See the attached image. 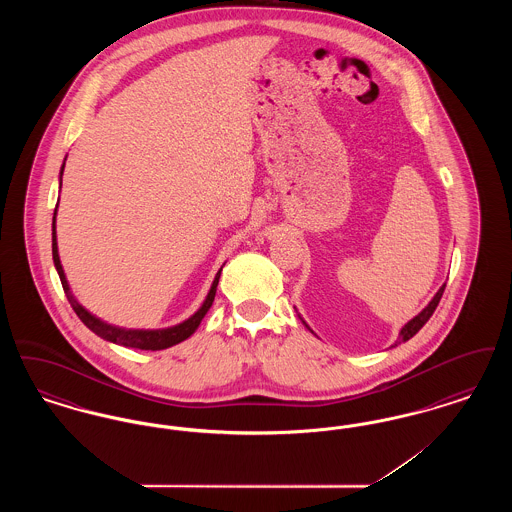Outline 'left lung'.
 <instances>
[{
    "instance_id": "1",
    "label": "left lung",
    "mask_w": 512,
    "mask_h": 512,
    "mask_svg": "<svg viewBox=\"0 0 512 512\" xmlns=\"http://www.w3.org/2000/svg\"><path fill=\"white\" fill-rule=\"evenodd\" d=\"M443 290H445V284L439 288L438 293L434 295V299L413 318V320H409L403 328H401V332H399V338L395 341V345L397 343H403V341L411 340L414 334L430 320V317L434 315V311H436V307H438L439 299H441V295H443ZM395 345H391V347H395Z\"/></svg>"
}]
</instances>
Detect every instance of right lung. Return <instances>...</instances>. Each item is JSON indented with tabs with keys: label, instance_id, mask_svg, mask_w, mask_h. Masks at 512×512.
Instances as JSON below:
<instances>
[{
	"label": "right lung",
	"instance_id": "right-lung-1",
	"mask_svg": "<svg viewBox=\"0 0 512 512\" xmlns=\"http://www.w3.org/2000/svg\"><path fill=\"white\" fill-rule=\"evenodd\" d=\"M63 169H65V163L61 167V176H63ZM55 215H57V209L53 213V224H51V253H53V263L57 268V274L61 278V284H63V290L65 295L71 303V307L74 309V313L78 315V318L94 332L98 334L99 338L103 340L113 341V343H119L124 347H134V349H144V351H159V349H167L172 347L180 341L188 340L197 326L201 324L203 317L207 315V311L211 309L213 301H215V293H217V286H219L220 268L211 284V290L207 293L203 305L197 309V313H194L192 317L176 326L171 328H161V330H126V328H119V326H113V324H107L103 320H99L98 317H94L92 313H88L76 299H74L73 292L69 288V282L65 278V270L61 267V261H59V251H57V232H55Z\"/></svg>",
	"mask_w": 512,
	"mask_h": 512
}]
</instances>
